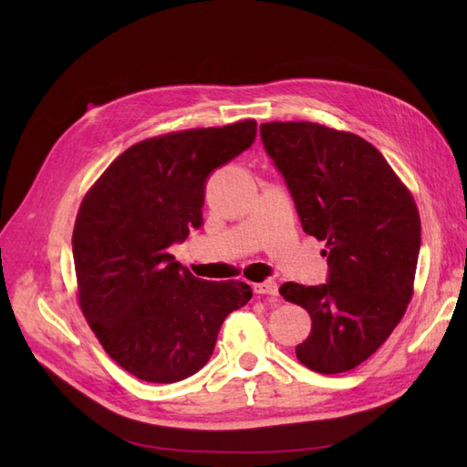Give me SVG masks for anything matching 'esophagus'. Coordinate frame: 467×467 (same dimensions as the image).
I'll list each match as a JSON object with an SVG mask.
<instances>
[{"mask_svg":"<svg viewBox=\"0 0 467 467\" xmlns=\"http://www.w3.org/2000/svg\"><path fill=\"white\" fill-rule=\"evenodd\" d=\"M253 290H255V294H259V296H276L278 294L276 282L271 278H266L265 282H259V285H253Z\"/></svg>","mask_w":467,"mask_h":467,"instance_id":"obj_1","label":"esophagus"}]
</instances>
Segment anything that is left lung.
<instances>
[{
    "label": "left lung",
    "mask_w": 467,
    "mask_h": 467,
    "mask_svg": "<svg viewBox=\"0 0 467 467\" xmlns=\"http://www.w3.org/2000/svg\"><path fill=\"white\" fill-rule=\"evenodd\" d=\"M263 146L302 222L327 242V282H285L312 333L296 347L309 370L341 374L384 345L413 294L420 220L411 192L372 144L314 122H265Z\"/></svg>",
    "instance_id": "obj_1"
}]
</instances>
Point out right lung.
Returning a JSON list of instances; mask_svg holds the SVG:
<instances>
[{"label": "right lung", "mask_w": 467, "mask_h": 467, "mask_svg": "<svg viewBox=\"0 0 467 467\" xmlns=\"http://www.w3.org/2000/svg\"><path fill=\"white\" fill-rule=\"evenodd\" d=\"M257 122L144 140L120 153L83 199L72 249L79 306L126 372L173 384L210 360L223 319L245 306V282L196 278L169 253L202 225L218 167L251 148Z\"/></svg>", "instance_id": "add662e5"}]
</instances>
